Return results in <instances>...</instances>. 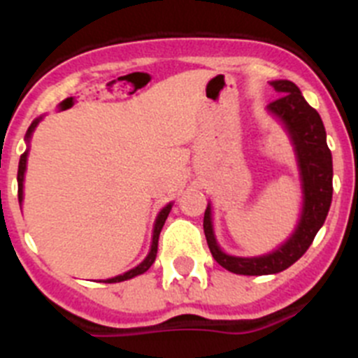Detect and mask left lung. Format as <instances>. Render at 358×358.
I'll return each mask as SVG.
<instances>
[{
    "label": "left lung",
    "instance_id": "1",
    "mask_svg": "<svg viewBox=\"0 0 358 358\" xmlns=\"http://www.w3.org/2000/svg\"><path fill=\"white\" fill-rule=\"evenodd\" d=\"M280 96L268 103V110L274 113L289 129L290 138L296 147L297 161L303 177V213L297 229L278 251L258 258H238L229 256L218 249L211 227L210 206L204 213V235L208 248L218 265L235 274L243 276H264L276 274L289 268L297 262L314 242L317 231L327 220L328 210L334 194V169H331V152L327 145V131L322 120L314 107H310L303 98L301 91L290 80L271 82Z\"/></svg>",
    "mask_w": 358,
    "mask_h": 358
}]
</instances>
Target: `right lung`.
<instances>
[{"mask_svg": "<svg viewBox=\"0 0 358 358\" xmlns=\"http://www.w3.org/2000/svg\"><path fill=\"white\" fill-rule=\"evenodd\" d=\"M37 123H39V120H36V122H31V125H30V127H28V131H27V140L31 136V131L36 129ZM27 154H28V152H23V154H21V159H19V169H17V197H19V202L23 201V179H24V169H27ZM170 210H172V204H169V206H164L163 210H161V213L157 215L156 226H154V236H152V248H150V252H148L147 258H145V260L141 262V264L138 265V267L131 268L129 273L122 274V276L110 278V280H106V283H118V281L131 280V278L138 276V274L147 273L148 268H150V265L154 264V260H156L157 242H159V233H161V229H163L164 220H166V217H169Z\"/></svg>", "mask_w": 358, "mask_h": 358, "instance_id": "add662e5", "label": "right lung"}]
</instances>
